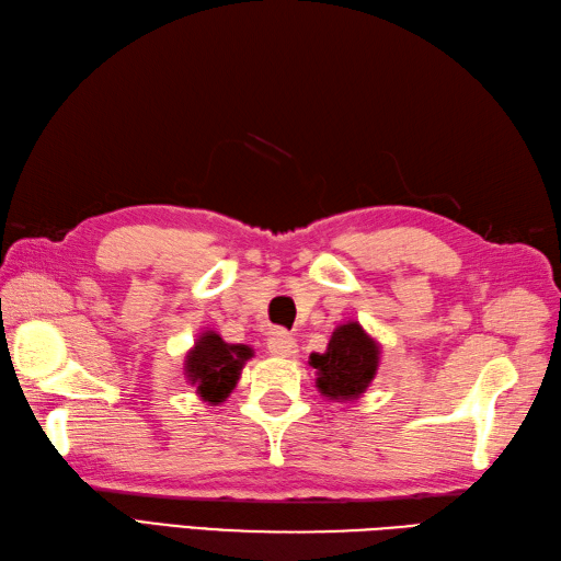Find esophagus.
Returning a JSON list of instances; mask_svg holds the SVG:
<instances>
[{
  "label": "esophagus",
  "mask_w": 561,
  "mask_h": 561,
  "mask_svg": "<svg viewBox=\"0 0 561 561\" xmlns=\"http://www.w3.org/2000/svg\"><path fill=\"white\" fill-rule=\"evenodd\" d=\"M267 348H270L272 356H277V358H291V356L296 354V340H294V336H291L289 332L275 330V332L270 334Z\"/></svg>",
  "instance_id": "34e87169"
}]
</instances>
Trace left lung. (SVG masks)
<instances>
[{"instance_id":"left-lung-1","label":"left lung","mask_w":561,"mask_h":561,"mask_svg":"<svg viewBox=\"0 0 561 561\" xmlns=\"http://www.w3.org/2000/svg\"><path fill=\"white\" fill-rule=\"evenodd\" d=\"M310 366L318 370L322 397L351 401L366 392L380 366V344L358 322L340 324L324 354H310Z\"/></svg>"}]
</instances>
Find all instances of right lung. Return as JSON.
<instances>
[{
  "mask_svg": "<svg viewBox=\"0 0 561 561\" xmlns=\"http://www.w3.org/2000/svg\"><path fill=\"white\" fill-rule=\"evenodd\" d=\"M253 356V348L245 344H227L213 330L198 336V342L188 351L184 370L188 382L203 401L217 407L237 387L243 363Z\"/></svg>",
  "mask_w": 561,
  "mask_h": 561,
  "instance_id": "right-lung-1",
  "label": "right lung"
}]
</instances>
